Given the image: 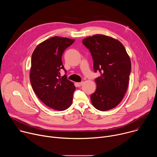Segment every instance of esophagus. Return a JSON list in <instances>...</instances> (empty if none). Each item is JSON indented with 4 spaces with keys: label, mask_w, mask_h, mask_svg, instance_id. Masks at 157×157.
<instances>
[{
    "label": "esophagus",
    "mask_w": 157,
    "mask_h": 157,
    "mask_svg": "<svg viewBox=\"0 0 157 157\" xmlns=\"http://www.w3.org/2000/svg\"><path fill=\"white\" fill-rule=\"evenodd\" d=\"M82 84H83V82H76V85H77V86H78V87H80L81 86H82Z\"/></svg>",
    "instance_id": "1"
}]
</instances>
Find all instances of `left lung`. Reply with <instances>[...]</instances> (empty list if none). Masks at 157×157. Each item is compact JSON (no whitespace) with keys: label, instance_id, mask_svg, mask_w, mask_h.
Masks as SVG:
<instances>
[{"label":"left lung","instance_id":"obj_1","mask_svg":"<svg viewBox=\"0 0 157 157\" xmlns=\"http://www.w3.org/2000/svg\"><path fill=\"white\" fill-rule=\"evenodd\" d=\"M94 61V70L101 76L95 79L97 87L91 95L93 106L105 111L116 107L124 98L128 84L131 61L118 40L98 34L82 40Z\"/></svg>","mask_w":157,"mask_h":157}]
</instances>
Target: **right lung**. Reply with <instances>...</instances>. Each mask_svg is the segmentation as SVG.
I'll return each instance as SVG.
<instances>
[{"instance_id": "obj_1", "label": "right lung", "mask_w": 157, "mask_h": 157, "mask_svg": "<svg viewBox=\"0 0 157 157\" xmlns=\"http://www.w3.org/2000/svg\"><path fill=\"white\" fill-rule=\"evenodd\" d=\"M75 40L53 36L40 43L34 50L31 60L30 82L37 97L48 107L64 110L72 104L76 87L60 71L64 70L61 57L65 49Z\"/></svg>"}]
</instances>
